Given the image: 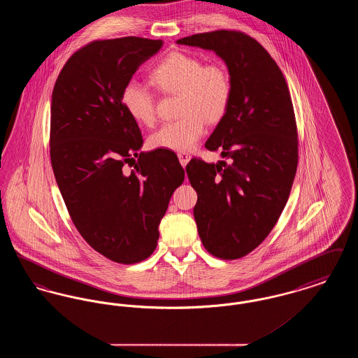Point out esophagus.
Segmentation results:
<instances>
[{
    "instance_id": "34e87169",
    "label": "esophagus",
    "mask_w": 358,
    "mask_h": 358,
    "mask_svg": "<svg viewBox=\"0 0 358 358\" xmlns=\"http://www.w3.org/2000/svg\"><path fill=\"white\" fill-rule=\"evenodd\" d=\"M190 154L185 153V152H181V153H178V159H180V162H181V165L185 168L187 166V162L190 161Z\"/></svg>"
}]
</instances>
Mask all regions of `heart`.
Here are the masks:
<instances>
[{"label": "heart", "mask_w": 358, "mask_h": 358, "mask_svg": "<svg viewBox=\"0 0 358 358\" xmlns=\"http://www.w3.org/2000/svg\"><path fill=\"white\" fill-rule=\"evenodd\" d=\"M150 80L162 92L180 95V120L164 124L152 134L154 149L171 152L192 150L203 138L206 122L216 123L228 111L232 98V80L220 63H206L182 52L168 55L150 73ZM122 102L129 115L145 126L157 117L155 99L146 85L130 82L123 88Z\"/></svg>", "instance_id": "b5f03b06"}]
</instances>
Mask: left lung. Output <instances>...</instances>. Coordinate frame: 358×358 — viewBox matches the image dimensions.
Instances as JSON below:
<instances>
[{"instance_id":"left-lung-1","label":"left lung","mask_w":358,"mask_h":358,"mask_svg":"<svg viewBox=\"0 0 358 358\" xmlns=\"http://www.w3.org/2000/svg\"><path fill=\"white\" fill-rule=\"evenodd\" d=\"M177 44L213 51L228 67L232 98L205 143L227 161L192 159L193 209L205 250L224 260L254 251L289 200L298 166V133L286 79L270 53L238 31L192 34Z\"/></svg>"}]
</instances>
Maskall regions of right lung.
<instances>
[{"mask_svg":"<svg viewBox=\"0 0 358 358\" xmlns=\"http://www.w3.org/2000/svg\"><path fill=\"white\" fill-rule=\"evenodd\" d=\"M162 44L136 36L92 41L69 57L52 92V169L69 216L95 251L122 264L153 254L185 178L173 154L139 152L141 130L122 102L123 88ZM126 163L135 169L122 171Z\"/></svg>","mask_w":358,"mask_h":358,"instance_id":"add662e5","label":"right lung"}]
</instances>
